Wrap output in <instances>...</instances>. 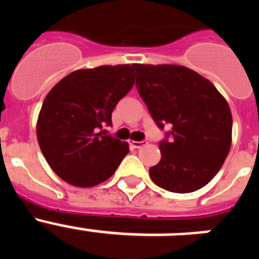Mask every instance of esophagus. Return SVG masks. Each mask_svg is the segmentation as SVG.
<instances>
[{
  "label": "esophagus",
  "mask_w": 259,
  "mask_h": 259,
  "mask_svg": "<svg viewBox=\"0 0 259 259\" xmlns=\"http://www.w3.org/2000/svg\"><path fill=\"white\" fill-rule=\"evenodd\" d=\"M130 145H131L132 148H135V149H140V148H143V146L145 145V141H131Z\"/></svg>",
  "instance_id": "esophagus-1"
}]
</instances>
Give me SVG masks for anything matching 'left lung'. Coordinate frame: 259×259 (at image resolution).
Here are the masks:
<instances>
[{"label":"left lung","mask_w":259,"mask_h":259,"mask_svg":"<svg viewBox=\"0 0 259 259\" xmlns=\"http://www.w3.org/2000/svg\"><path fill=\"white\" fill-rule=\"evenodd\" d=\"M136 88L158 127L161 161L149 175L161 188L189 193L221 170L231 148L232 115L209 80L183 66L134 65Z\"/></svg>","instance_id":"1"}]
</instances>
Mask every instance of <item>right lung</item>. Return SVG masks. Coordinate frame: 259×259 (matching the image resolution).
<instances>
[{"instance_id": "right-lung-1", "label": "right lung", "mask_w": 259, "mask_h": 259, "mask_svg": "<svg viewBox=\"0 0 259 259\" xmlns=\"http://www.w3.org/2000/svg\"><path fill=\"white\" fill-rule=\"evenodd\" d=\"M134 66L71 72L48 93L37 119L40 149L53 171L75 187L109 179L128 144L107 135L111 113L134 85Z\"/></svg>"}]
</instances>
